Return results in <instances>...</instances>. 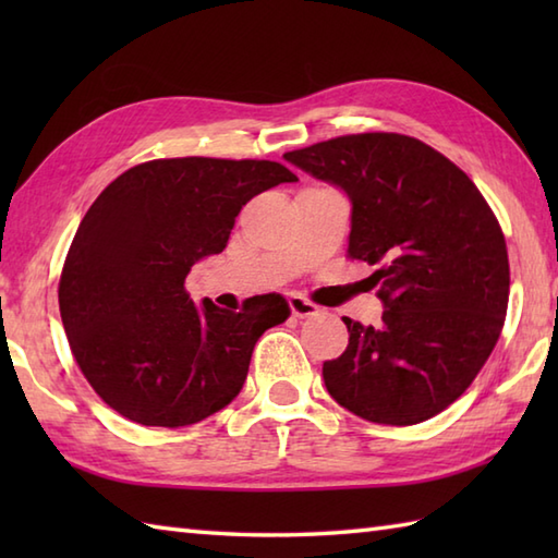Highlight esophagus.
Wrapping results in <instances>:
<instances>
[{
    "instance_id": "34e87169",
    "label": "esophagus",
    "mask_w": 558,
    "mask_h": 558,
    "mask_svg": "<svg viewBox=\"0 0 558 558\" xmlns=\"http://www.w3.org/2000/svg\"><path fill=\"white\" fill-rule=\"evenodd\" d=\"M288 304H290V312H292V316H298V318H306V316H316L318 312V306L314 304V302H310V300H304V298H300V294H292V298L288 300Z\"/></svg>"
}]
</instances>
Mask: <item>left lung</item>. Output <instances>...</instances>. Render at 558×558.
Here are the masks:
<instances>
[{
	"label": "left lung",
	"instance_id": "obj_1",
	"mask_svg": "<svg viewBox=\"0 0 558 558\" xmlns=\"http://www.w3.org/2000/svg\"><path fill=\"white\" fill-rule=\"evenodd\" d=\"M348 194V256L366 260L381 326H348L324 362L338 405L376 424L434 417L465 393L501 336L508 252L501 225L458 165L402 134H350L286 153Z\"/></svg>",
	"mask_w": 558,
	"mask_h": 558
}]
</instances>
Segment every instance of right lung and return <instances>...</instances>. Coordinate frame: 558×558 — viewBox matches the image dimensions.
<instances>
[{
    "instance_id": "right-lung-1",
    "label": "right lung",
    "mask_w": 558,
    "mask_h": 558,
    "mask_svg": "<svg viewBox=\"0 0 558 558\" xmlns=\"http://www.w3.org/2000/svg\"><path fill=\"white\" fill-rule=\"evenodd\" d=\"M298 182L270 160L141 162L83 216L59 278L76 364L102 402L144 426H186L240 396L256 340L290 316L280 294L240 314L196 306L184 280L228 246L242 206Z\"/></svg>"
}]
</instances>
